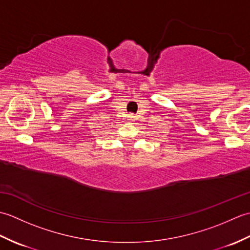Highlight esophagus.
Wrapping results in <instances>:
<instances>
[{
    "mask_svg": "<svg viewBox=\"0 0 250 250\" xmlns=\"http://www.w3.org/2000/svg\"><path fill=\"white\" fill-rule=\"evenodd\" d=\"M130 122H133L134 121V117L133 116H129V119H128Z\"/></svg>",
    "mask_w": 250,
    "mask_h": 250,
    "instance_id": "obj_1",
    "label": "esophagus"
}]
</instances>
